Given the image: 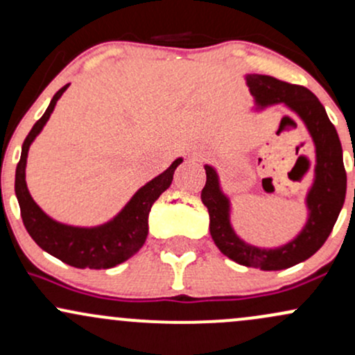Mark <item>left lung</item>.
Here are the masks:
<instances>
[{"instance_id": "obj_1", "label": "left lung", "mask_w": 355, "mask_h": 355, "mask_svg": "<svg viewBox=\"0 0 355 355\" xmlns=\"http://www.w3.org/2000/svg\"><path fill=\"white\" fill-rule=\"evenodd\" d=\"M255 101V112L284 105L302 120L315 150L313 182L305 195L307 220L294 239L279 247H257L240 239L232 227V203L220 187L217 170L205 165L207 183L202 202L209 210L210 235L223 255L245 267L284 270L304 262L324 245L336 225L347 190L342 145L336 126L319 98L305 87L291 85L267 75H245Z\"/></svg>"}]
</instances>
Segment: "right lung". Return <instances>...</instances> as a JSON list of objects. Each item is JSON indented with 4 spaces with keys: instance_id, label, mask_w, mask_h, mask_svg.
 I'll list each match as a JSON object with an SVG mask.
<instances>
[{
    "instance_id": "obj_1",
    "label": "right lung",
    "mask_w": 355,
    "mask_h": 355,
    "mask_svg": "<svg viewBox=\"0 0 355 355\" xmlns=\"http://www.w3.org/2000/svg\"><path fill=\"white\" fill-rule=\"evenodd\" d=\"M68 87L70 85H64L55 93L46 112L24 138L21 158L16 166L15 193L28 234L44 252L76 268H112L128 260L144 247L148 235V214L152 205L172 185L175 168L182 164L183 158H177L164 173L138 189L123 209L101 225L75 227L53 220L40 209L28 190L26 158L31 144L50 120L56 101Z\"/></svg>"
}]
</instances>
